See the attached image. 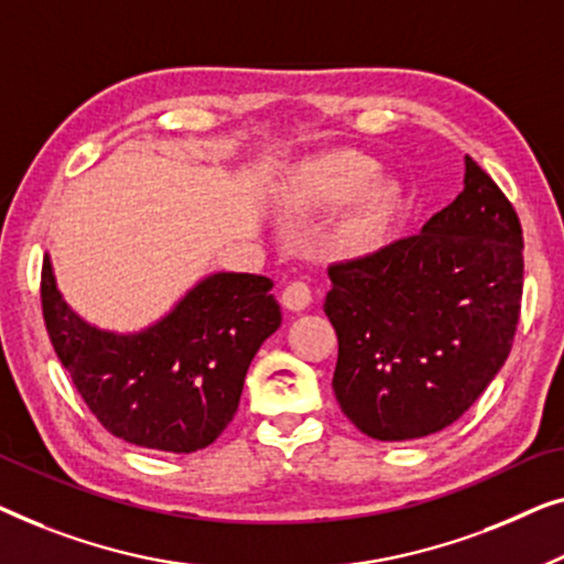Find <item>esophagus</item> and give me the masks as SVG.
I'll use <instances>...</instances> for the list:
<instances>
[{
  "instance_id": "obj_1",
  "label": "esophagus",
  "mask_w": 564,
  "mask_h": 564,
  "mask_svg": "<svg viewBox=\"0 0 564 564\" xmlns=\"http://www.w3.org/2000/svg\"><path fill=\"white\" fill-rule=\"evenodd\" d=\"M281 304L291 312H304V308L312 304V289H308L306 281H293L283 289Z\"/></svg>"
}]
</instances>
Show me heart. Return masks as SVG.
Instances as JSON below:
<instances>
[{"instance_id":"b5f03b06","label":"heart","mask_w":564,"mask_h":564,"mask_svg":"<svg viewBox=\"0 0 564 564\" xmlns=\"http://www.w3.org/2000/svg\"><path fill=\"white\" fill-rule=\"evenodd\" d=\"M380 165L360 150H335L304 163L293 176L291 202L301 209H335L347 204L335 227L339 248H378L401 209L399 188L376 181Z\"/></svg>"}]
</instances>
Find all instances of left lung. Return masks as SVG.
Masks as SVG:
<instances>
[{
    "label": "left lung",
    "mask_w": 564,
    "mask_h": 564,
    "mask_svg": "<svg viewBox=\"0 0 564 564\" xmlns=\"http://www.w3.org/2000/svg\"><path fill=\"white\" fill-rule=\"evenodd\" d=\"M329 281L339 409L372 440L426 437L457 422L509 358L523 289L519 214L465 155V188L422 232L329 265Z\"/></svg>",
    "instance_id": "obj_1"
}]
</instances>
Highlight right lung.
I'll use <instances>...</instances> for the list:
<instances>
[{"label":"right lung","instance_id":"right-lung-1","mask_svg":"<svg viewBox=\"0 0 564 564\" xmlns=\"http://www.w3.org/2000/svg\"><path fill=\"white\" fill-rule=\"evenodd\" d=\"M271 289L265 275L214 273L153 327L115 335L70 312L47 256L41 273L47 337L97 422L124 442L176 455L209 447L232 422L245 372L281 327Z\"/></svg>","mask_w":564,"mask_h":564}]
</instances>
